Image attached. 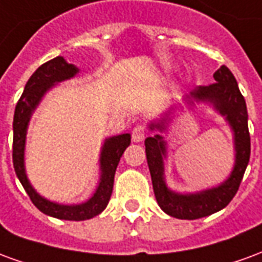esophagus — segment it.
<instances>
[{
    "label": "esophagus",
    "mask_w": 262,
    "mask_h": 262,
    "mask_svg": "<svg viewBox=\"0 0 262 262\" xmlns=\"http://www.w3.org/2000/svg\"><path fill=\"white\" fill-rule=\"evenodd\" d=\"M144 137H146V127L143 125H137L133 132H132V139H133V142L135 143H140L144 140Z\"/></svg>",
    "instance_id": "obj_1"
}]
</instances>
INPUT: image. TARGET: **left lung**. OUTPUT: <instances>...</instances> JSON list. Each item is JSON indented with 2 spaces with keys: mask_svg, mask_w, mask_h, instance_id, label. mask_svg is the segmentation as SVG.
Returning <instances> with one entry per match:
<instances>
[{
  "mask_svg": "<svg viewBox=\"0 0 262 262\" xmlns=\"http://www.w3.org/2000/svg\"><path fill=\"white\" fill-rule=\"evenodd\" d=\"M214 84L196 86L184 97L187 106L195 102L208 103L222 115L233 133L234 143V165L230 176L217 187L202 189L198 192H177L168 188L165 182L164 160L167 159V142L160 133L146 139V157L151 176L153 189L159 206L165 213L177 219L193 220L216 213L226 208L240 187L243 176L250 160V133L246 101L238 90L234 75L226 66H222L213 74ZM178 108L172 105L161 115V118L148 123L151 132H167L172 120V115Z\"/></svg>",
  "mask_w": 262,
  "mask_h": 262,
  "instance_id": "8db88e82",
  "label": "left lung"
}]
</instances>
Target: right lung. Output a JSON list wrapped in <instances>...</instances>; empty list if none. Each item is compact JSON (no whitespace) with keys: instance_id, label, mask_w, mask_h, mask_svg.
Listing matches in <instances>:
<instances>
[{"instance_id":"add662e5","label":"right lung","mask_w":262,"mask_h":262,"mask_svg":"<svg viewBox=\"0 0 262 262\" xmlns=\"http://www.w3.org/2000/svg\"><path fill=\"white\" fill-rule=\"evenodd\" d=\"M80 73V69L74 64H70L64 57L57 56L56 59L50 60L42 64L32 74L22 92V97L16 103L14 114V146H12V161L18 180L25 188L26 193L31 198L32 203L40 212L48 216L57 217L63 220H86L97 216L106 208L112 189H114L115 171L119 164L120 157L130 144V135L122 133L118 136L105 139L101 154H99V182L90 199L85 202L75 203V205H63L53 202L43 198L32 187L31 181L28 180L25 168V147L28 127L32 119V115L36 111L39 103L42 102L43 97L50 91V88L57 85L63 81L73 78Z\"/></svg>"}]
</instances>
